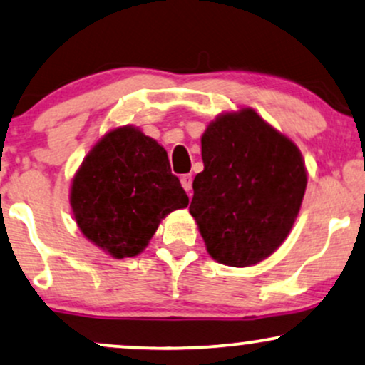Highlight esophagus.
Wrapping results in <instances>:
<instances>
[{
    "label": "esophagus",
    "mask_w": 365,
    "mask_h": 365,
    "mask_svg": "<svg viewBox=\"0 0 365 365\" xmlns=\"http://www.w3.org/2000/svg\"><path fill=\"white\" fill-rule=\"evenodd\" d=\"M180 182H182V187L185 188L187 194H190V190H192V175H182V177H180Z\"/></svg>",
    "instance_id": "esophagus-1"
}]
</instances>
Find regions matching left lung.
<instances>
[{
    "label": "left lung",
    "instance_id": "1",
    "mask_svg": "<svg viewBox=\"0 0 365 365\" xmlns=\"http://www.w3.org/2000/svg\"><path fill=\"white\" fill-rule=\"evenodd\" d=\"M204 171L188 210L207 253L230 267L257 265L291 232L308 185L299 148L253 108L219 113L200 138Z\"/></svg>",
    "mask_w": 365,
    "mask_h": 365
}]
</instances>
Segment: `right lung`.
<instances>
[{"label": "right lung", "mask_w": 365, "mask_h": 365, "mask_svg": "<svg viewBox=\"0 0 365 365\" xmlns=\"http://www.w3.org/2000/svg\"><path fill=\"white\" fill-rule=\"evenodd\" d=\"M69 204L83 236L120 260L143 253L160 222L187 207L188 197L165 148L138 127L120 125L85 156Z\"/></svg>", "instance_id": "obj_1"}]
</instances>
